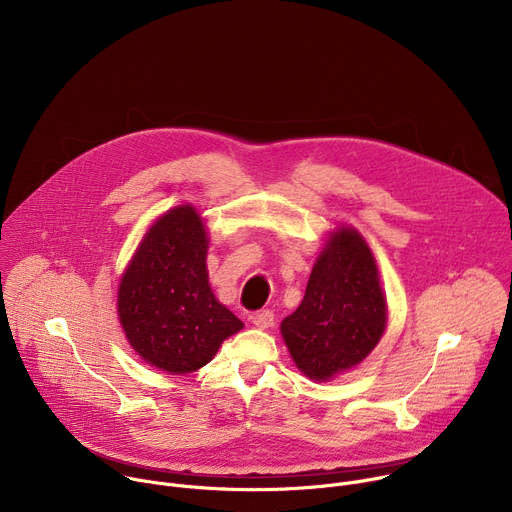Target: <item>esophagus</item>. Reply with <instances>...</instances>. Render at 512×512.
<instances>
[{"instance_id":"34e87169","label":"esophagus","mask_w":512,"mask_h":512,"mask_svg":"<svg viewBox=\"0 0 512 512\" xmlns=\"http://www.w3.org/2000/svg\"><path fill=\"white\" fill-rule=\"evenodd\" d=\"M253 324H255V328H259V330H267V328H271L273 326V312L271 310H261V312H257V314H253Z\"/></svg>"}]
</instances>
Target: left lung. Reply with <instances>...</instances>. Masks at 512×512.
<instances>
[{
	"instance_id": "left-lung-1",
	"label": "left lung",
	"mask_w": 512,
	"mask_h": 512,
	"mask_svg": "<svg viewBox=\"0 0 512 512\" xmlns=\"http://www.w3.org/2000/svg\"><path fill=\"white\" fill-rule=\"evenodd\" d=\"M385 326L375 257L356 229L340 227L314 263L300 308L281 322L287 350L306 377L330 381L367 358Z\"/></svg>"
}]
</instances>
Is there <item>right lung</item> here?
<instances>
[{
    "mask_svg": "<svg viewBox=\"0 0 512 512\" xmlns=\"http://www.w3.org/2000/svg\"><path fill=\"white\" fill-rule=\"evenodd\" d=\"M208 237L192 204L174 206L145 233L117 291V312L131 348L170 375L212 360L243 322L212 294Z\"/></svg>",
    "mask_w": 512,
    "mask_h": 512,
    "instance_id": "1",
    "label": "right lung"
}]
</instances>
